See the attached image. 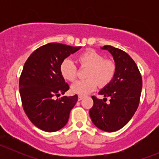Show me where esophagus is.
<instances>
[{"label":"esophagus","mask_w":159,"mask_h":159,"mask_svg":"<svg viewBox=\"0 0 159 159\" xmlns=\"http://www.w3.org/2000/svg\"><path fill=\"white\" fill-rule=\"evenodd\" d=\"M83 98H84V96H82V95H78V101L82 100Z\"/></svg>","instance_id":"obj_1"}]
</instances>
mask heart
Returning <instances> with one entry per match:
<instances>
[{"instance_id": "b5f03b06", "label": "heart", "mask_w": 159, "mask_h": 159, "mask_svg": "<svg viewBox=\"0 0 159 159\" xmlns=\"http://www.w3.org/2000/svg\"><path fill=\"white\" fill-rule=\"evenodd\" d=\"M77 61L81 68L88 67L85 77L87 79L74 83L70 87L72 92L87 94L94 91L98 84L105 87L111 82L116 73L117 66L113 59L104 58V56L94 50H87L78 54ZM60 72L67 81H74L78 76V68L73 61L66 58L61 63Z\"/></svg>"}]
</instances>
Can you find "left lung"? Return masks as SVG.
<instances>
[{
    "label": "left lung",
    "instance_id": "obj_1",
    "mask_svg": "<svg viewBox=\"0 0 159 159\" xmlns=\"http://www.w3.org/2000/svg\"><path fill=\"white\" fill-rule=\"evenodd\" d=\"M112 54L117 69L110 84L101 90L99 94L105 98L92 96V108L89 111L94 125L107 132L118 131L124 127L135 113L142 89V78L137 65L122 50L110 45L102 48ZM110 98L106 103L107 98Z\"/></svg>",
    "mask_w": 159,
    "mask_h": 159
}]
</instances>
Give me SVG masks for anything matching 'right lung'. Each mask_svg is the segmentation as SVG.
<instances>
[{"mask_svg":"<svg viewBox=\"0 0 159 159\" xmlns=\"http://www.w3.org/2000/svg\"><path fill=\"white\" fill-rule=\"evenodd\" d=\"M81 48L48 43L35 50L25 62L19 80V91L27 116L38 129L54 132L68 122L78 95L54 99L69 89L61 75L60 65Z\"/></svg>","mask_w":159,"mask_h":159,"instance_id":"add662e5","label":"right lung"}]
</instances>
